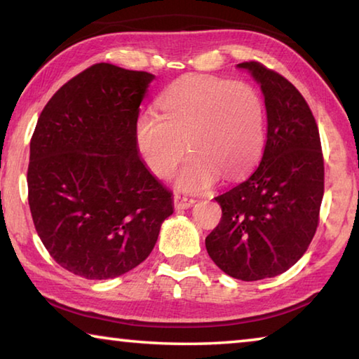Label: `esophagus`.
<instances>
[{"label":"esophagus","instance_id":"esophagus-1","mask_svg":"<svg viewBox=\"0 0 359 359\" xmlns=\"http://www.w3.org/2000/svg\"><path fill=\"white\" fill-rule=\"evenodd\" d=\"M193 198H187V196H182V194H174V207L177 208V210H184V208H190L194 204Z\"/></svg>","mask_w":359,"mask_h":359}]
</instances>
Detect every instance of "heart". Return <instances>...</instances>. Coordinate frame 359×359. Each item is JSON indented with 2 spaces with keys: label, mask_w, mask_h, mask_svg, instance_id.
Wrapping results in <instances>:
<instances>
[{
  "label": "heart",
  "mask_w": 359,
  "mask_h": 359,
  "mask_svg": "<svg viewBox=\"0 0 359 359\" xmlns=\"http://www.w3.org/2000/svg\"><path fill=\"white\" fill-rule=\"evenodd\" d=\"M158 107L161 114L149 109L136 117V146L149 169L166 179L187 144L190 155L177 175L182 190H205L218 174L238 177L260 158L265 113L262 99L251 84L184 76L163 93Z\"/></svg>",
  "instance_id": "1"
}]
</instances>
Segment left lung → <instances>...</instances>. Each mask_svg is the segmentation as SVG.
<instances>
[{"instance_id":"8db88e82","label":"left lung","mask_w":359,"mask_h":359,"mask_svg":"<svg viewBox=\"0 0 359 359\" xmlns=\"http://www.w3.org/2000/svg\"><path fill=\"white\" fill-rule=\"evenodd\" d=\"M260 84L266 109L262 160L215 201L223 217L208 233V256L226 275L259 281L287 271L308 250L323 198V154L304 97L260 62L238 64Z\"/></svg>"}]
</instances>
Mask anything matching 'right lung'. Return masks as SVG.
Returning <instances> with one entry per match:
<instances>
[{"label": "right lung", "instance_id": "right-lung-1", "mask_svg": "<svg viewBox=\"0 0 359 359\" xmlns=\"http://www.w3.org/2000/svg\"><path fill=\"white\" fill-rule=\"evenodd\" d=\"M152 74L94 64L51 97L29 144L28 202L43 246L86 279L133 270L172 215L140 158L135 121Z\"/></svg>", "mask_w": 359, "mask_h": 359}]
</instances>
